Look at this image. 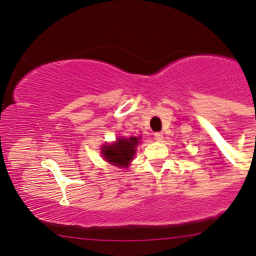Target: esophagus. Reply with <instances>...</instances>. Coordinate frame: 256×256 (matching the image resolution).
I'll use <instances>...</instances> for the list:
<instances>
[{
    "instance_id": "obj_1",
    "label": "esophagus",
    "mask_w": 256,
    "mask_h": 256,
    "mask_svg": "<svg viewBox=\"0 0 256 256\" xmlns=\"http://www.w3.org/2000/svg\"><path fill=\"white\" fill-rule=\"evenodd\" d=\"M154 138H155V140H156L157 142H162V140L164 138V136H163L162 132H155Z\"/></svg>"
}]
</instances>
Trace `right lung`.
Returning a JSON list of instances; mask_svg holds the SVG:
<instances>
[{
	"label": "right lung",
	"instance_id": "obj_1",
	"mask_svg": "<svg viewBox=\"0 0 256 256\" xmlns=\"http://www.w3.org/2000/svg\"><path fill=\"white\" fill-rule=\"evenodd\" d=\"M138 143V138H118L113 144L102 146V156L113 166H127L135 155V148Z\"/></svg>",
	"mask_w": 256,
	"mask_h": 256
}]
</instances>
